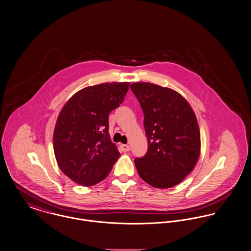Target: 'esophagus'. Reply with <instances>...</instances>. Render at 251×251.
<instances>
[{
    "instance_id": "esophagus-1",
    "label": "esophagus",
    "mask_w": 251,
    "mask_h": 251,
    "mask_svg": "<svg viewBox=\"0 0 251 251\" xmlns=\"http://www.w3.org/2000/svg\"><path fill=\"white\" fill-rule=\"evenodd\" d=\"M120 148H121V150H122L123 152H128V151H130V146H129L128 144H121V145H120Z\"/></svg>"
}]
</instances>
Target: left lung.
<instances>
[{
	"label": "left lung",
	"mask_w": 251,
	"mask_h": 251,
	"mask_svg": "<svg viewBox=\"0 0 251 251\" xmlns=\"http://www.w3.org/2000/svg\"><path fill=\"white\" fill-rule=\"evenodd\" d=\"M131 89L143 111L148 139L146 154L135 159L140 178L154 188L168 189L194 169L200 154V131L187 100L173 89L134 83Z\"/></svg>",
	"instance_id": "obj_1"
}]
</instances>
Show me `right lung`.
Returning <instances> with one entry per match:
<instances>
[{
    "mask_svg": "<svg viewBox=\"0 0 251 251\" xmlns=\"http://www.w3.org/2000/svg\"><path fill=\"white\" fill-rule=\"evenodd\" d=\"M130 83L87 86L63 106L53 144L56 163L72 181L85 187L104 180L120 156L109 135V115L119 107Z\"/></svg>",
    "mask_w": 251,
    "mask_h": 251,
    "instance_id": "1",
    "label": "right lung"
}]
</instances>
